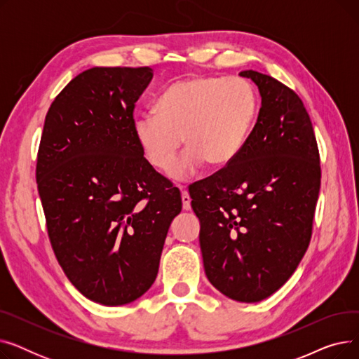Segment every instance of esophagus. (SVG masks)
I'll return each mask as SVG.
<instances>
[{"label": "esophagus", "mask_w": 359, "mask_h": 359, "mask_svg": "<svg viewBox=\"0 0 359 359\" xmlns=\"http://www.w3.org/2000/svg\"><path fill=\"white\" fill-rule=\"evenodd\" d=\"M182 205H183V210L184 211H189L191 210V196L184 189H182Z\"/></svg>", "instance_id": "34e87169"}]
</instances>
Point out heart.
Listing matches in <instances>:
<instances>
[{
    "instance_id": "heart-1",
    "label": "heart",
    "mask_w": 359,
    "mask_h": 359,
    "mask_svg": "<svg viewBox=\"0 0 359 359\" xmlns=\"http://www.w3.org/2000/svg\"><path fill=\"white\" fill-rule=\"evenodd\" d=\"M256 113V96L237 77H192L170 86L157 111L134 121V137L144 158L160 172L172 165L183 141L184 154L170 177L184 180L206 161L211 167L231 163L246 142Z\"/></svg>"
}]
</instances>
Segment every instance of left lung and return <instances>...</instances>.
Masks as SVG:
<instances>
[{"label": "left lung", "mask_w": 359, "mask_h": 359, "mask_svg": "<svg viewBox=\"0 0 359 359\" xmlns=\"http://www.w3.org/2000/svg\"><path fill=\"white\" fill-rule=\"evenodd\" d=\"M240 75L259 88L256 125L238 156L189 194L206 278L225 297L259 303L285 284L309 248L320 158L297 94L271 75Z\"/></svg>", "instance_id": "1"}]
</instances>
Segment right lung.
<instances>
[{"label":"right lung","mask_w":359,"mask_h":359,"mask_svg":"<svg viewBox=\"0 0 359 359\" xmlns=\"http://www.w3.org/2000/svg\"><path fill=\"white\" fill-rule=\"evenodd\" d=\"M153 69L94 67L72 79L45 118L36 182L52 249L84 297L125 306L158 273L170 224L182 211L142 156L134 107Z\"/></svg>","instance_id":"add662e5"}]
</instances>
